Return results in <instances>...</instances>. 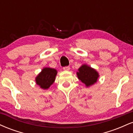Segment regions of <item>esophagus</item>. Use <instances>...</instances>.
Wrapping results in <instances>:
<instances>
[{"mask_svg": "<svg viewBox=\"0 0 133 133\" xmlns=\"http://www.w3.org/2000/svg\"><path fill=\"white\" fill-rule=\"evenodd\" d=\"M63 69L64 70V71H69V70L70 69V67H69V66H65V67H64V68H63Z\"/></svg>", "mask_w": 133, "mask_h": 133, "instance_id": "obj_1", "label": "esophagus"}]
</instances>
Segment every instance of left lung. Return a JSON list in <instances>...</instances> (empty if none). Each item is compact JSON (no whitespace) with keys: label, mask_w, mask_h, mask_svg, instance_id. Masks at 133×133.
Masks as SVG:
<instances>
[{"label":"left lung","mask_w":133,"mask_h":133,"mask_svg":"<svg viewBox=\"0 0 133 133\" xmlns=\"http://www.w3.org/2000/svg\"><path fill=\"white\" fill-rule=\"evenodd\" d=\"M77 72V77L87 87L94 84L99 77L97 72L87 65H82Z\"/></svg>","instance_id":"1"}]
</instances>
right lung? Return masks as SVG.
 <instances>
[{"label": "right lung", "instance_id": "right-lung-1", "mask_svg": "<svg viewBox=\"0 0 133 133\" xmlns=\"http://www.w3.org/2000/svg\"><path fill=\"white\" fill-rule=\"evenodd\" d=\"M56 74L57 71L54 69L44 68L36 78V83L42 89H48L54 83Z\"/></svg>", "mask_w": 133, "mask_h": 133}]
</instances>
